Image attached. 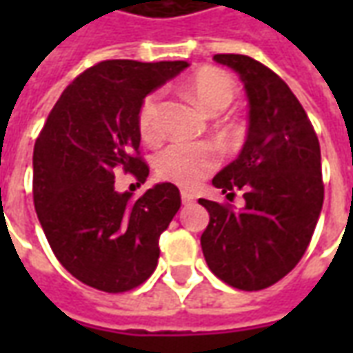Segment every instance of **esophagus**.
Wrapping results in <instances>:
<instances>
[{
  "mask_svg": "<svg viewBox=\"0 0 353 353\" xmlns=\"http://www.w3.org/2000/svg\"><path fill=\"white\" fill-rule=\"evenodd\" d=\"M194 194H192V192H187V191H181V202H183V204H192V202H194Z\"/></svg>",
  "mask_w": 353,
  "mask_h": 353,
  "instance_id": "1",
  "label": "esophagus"
}]
</instances>
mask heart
<instances>
[{
  "mask_svg": "<svg viewBox=\"0 0 353 353\" xmlns=\"http://www.w3.org/2000/svg\"><path fill=\"white\" fill-rule=\"evenodd\" d=\"M187 92L210 115H217L229 108L236 98V83L219 68H200L187 81ZM161 100L159 90L147 94L138 108V132L141 138L153 143L161 138ZM219 166L217 149L210 143H172L154 157V174L161 181H168L183 189L199 187Z\"/></svg>",
  "mask_w": 353,
  "mask_h": 353,
  "instance_id": "heart-1",
  "label": "heart"
}]
</instances>
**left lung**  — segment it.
<instances>
[{
  "label": "left lung",
  "instance_id": "8db88e82",
  "mask_svg": "<svg viewBox=\"0 0 353 353\" xmlns=\"http://www.w3.org/2000/svg\"><path fill=\"white\" fill-rule=\"evenodd\" d=\"M240 73L250 98L244 149L212 183L242 210L200 199L210 223L200 236L210 270L242 291H259L303 259L323 204L321 153L306 111L281 77L245 54H215Z\"/></svg>",
  "mask_w": 353,
  "mask_h": 353
}]
</instances>
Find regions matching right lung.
<instances>
[{"label": "right lung", "mask_w": 353, "mask_h": 353, "mask_svg": "<svg viewBox=\"0 0 353 353\" xmlns=\"http://www.w3.org/2000/svg\"><path fill=\"white\" fill-rule=\"evenodd\" d=\"M187 62L103 60L68 85L34 147V204L60 265L105 293L138 288L159 263V236L181 206L172 183L130 200L115 191L123 170L143 183L141 100Z\"/></svg>", "instance_id": "add662e5"}]
</instances>
